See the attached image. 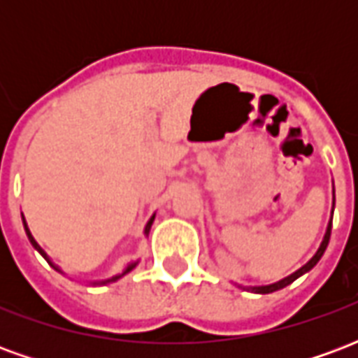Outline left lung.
I'll use <instances>...</instances> for the list:
<instances>
[{
  "mask_svg": "<svg viewBox=\"0 0 358 358\" xmlns=\"http://www.w3.org/2000/svg\"><path fill=\"white\" fill-rule=\"evenodd\" d=\"M334 203H336V199H334ZM331 217H334V209H331ZM330 234H331V218L330 222H328V226H326V234H324L322 238V243H320V248L316 249V253L310 259H308L307 263L303 264L301 268H297L293 274H289V276L282 278V280H278V282H274V284H268V285H249L248 289H251V292L255 293H272V292H278V289H282V287H285V285H289L292 282H295L297 278L303 276V274H307L308 270H313L316 266V263L322 259L324 251H326V248H328V243H330Z\"/></svg>",
  "mask_w": 358,
  "mask_h": 358,
  "instance_id": "left-lung-1",
  "label": "left lung"
}]
</instances>
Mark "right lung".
Masks as SVG:
<instances>
[{"instance_id":"right-lung-1","label":"right lung","mask_w":358,"mask_h":358,"mask_svg":"<svg viewBox=\"0 0 358 358\" xmlns=\"http://www.w3.org/2000/svg\"><path fill=\"white\" fill-rule=\"evenodd\" d=\"M153 220H155V215H153V217L149 218V220H148V224H145V230H143V234H145V236H148L149 230H151V224H153ZM22 224H24V232H27L28 240H30V243H32V248H34L36 251H38V253H40V255H42L43 259H45V261H48V263H50L51 266H53V268H55V270H57V272H61V274H63V270L59 268L57 264H55V263H53V261H51L50 255H48V253H45V251H43V249L40 248V243H38V241L34 240V236H32V232H30V230H28V224H27V220H24V217H22ZM136 264H138V261H132V263H128V264H126V268L122 270V272H120V274H117V276L107 278V280H99V282H90V285H105V284H113V282H117L118 278H122V276H124V274H128V272H130V270L136 268Z\"/></svg>"}]
</instances>
